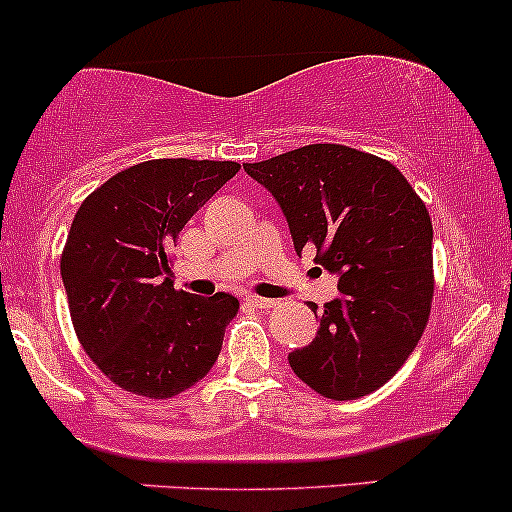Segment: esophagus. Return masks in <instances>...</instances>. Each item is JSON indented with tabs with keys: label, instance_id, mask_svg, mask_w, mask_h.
I'll list each match as a JSON object with an SVG mask.
<instances>
[{
	"label": "esophagus",
	"instance_id": "obj_1",
	"mask_svg": "<svg viewBox=\"0 0 512 512\" xmlns=\"http://www.w3.org/2000/svg\"><path fill=\"white\" fill-rule=\"evenodd\" d=\"M246 302L251 304V307H256V309H273L275 304V300H268V297H258V295H249L246 297Z\"/></svg>",
	"mask_w": 512,
	"mask_h": 512
}]
</instances>
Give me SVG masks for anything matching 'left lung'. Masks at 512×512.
Here are the masks:
<instances>
[{
  "label": "left lung",
  "mask_w": 512,
  "mask_h": 512,
  "mask_svg": "<svg viewBox=\"0 0 512 512\" xmlns=\"http://www.w3.org/2000/svg\"><path fill=\"white\" fill-rule=\"evenodd\" d=\"M283 208L297 254L338 275L309 346L287 355L326 399L375 392L421 341L433 304V222L387 159L346 145H307L244 164ZM317 314V304L312 307Z\"/></svg>",
  "instance_id": "obj_1"
}]
</instances>
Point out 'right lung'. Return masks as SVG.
Wrapping results in <instances>:
<instances>
[{
  "mask_svg": "<svg viewBox=\"0 0 512 512\" xmlns=\"http://www.w3.org/2000/svg\"><path fill=\"white\" fill-rule=\"evenodd\" d=\"M237 171V162L152 159L79 205L60 258L70 317L86 355L125 392L169 399L215 365L239 300L176 290L169 249Z\"/></svg>",
  "mask_w": 512,
  "mask_h": 512,
  "instance_id": "obj_1",
  "label": "right lung"
}]
</instances>
